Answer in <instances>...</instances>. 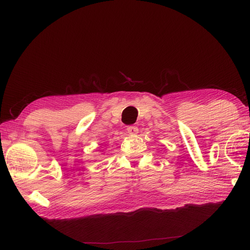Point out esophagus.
<instances>
[{"mask_svg": "<svg viewBox=\"0 0 250 250\" xmlns=\"http://www.w3.org/2000/svg\"><path fill=\"white\" fill-rule=\"evenodd\" d=\"M126 131L129 134L133 135V134H136V133L138 132V129L134 125H129V126H126Z\"/></svg>", "mask_w": 250, "mask_h": 250, "instance_id": "esophagus-1", "label": "esophagus"}]
</instances>
